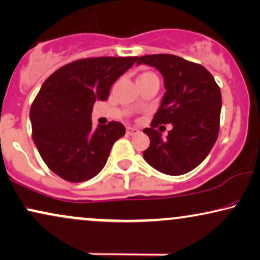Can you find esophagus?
I'll return each mask as SVG.
<instances>
[{"instance_id":"esophagus-1","label":"esophagus","mask_w":260,"mask_h":260,"mask_svg":"<svg viewBox=\"0 0 260 260\" xmlns=\"http://www.w3.org/2000/svg\"><path fill=\"white\" fill-rule=\"evenodd\" d=\"M139 132L140 131L136 127H127V134H129V136H134V134H138Z\"/></svg>"}]
</instances>
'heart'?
I'll return each instance as SVG.
<instances>
[{
	"instance_id": "b5f03b06",
	"label": "heart",
	"mask_w": 260,
	"mask_h": 260,
	"mask_svg": "<svg viewBox=\"0 0 260 260\" xmlns=\"http://www.w3.org/2000/svg\"><path fill=\"white\" fill-rule=\"evenodd\" d=\"M153 73H151V72H144V73H141L139 77H138V79L140 78H147V77H153Z\"/></svg>"
}]
</instances>
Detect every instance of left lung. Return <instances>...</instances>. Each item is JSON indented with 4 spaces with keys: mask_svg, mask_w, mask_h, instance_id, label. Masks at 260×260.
<instances>
[{
    "mask_svg": "<svg viewBox=\"0 0 260 260\" xmlns=\"http://www.w3.org/2000/svg\"><path fill=\"white\" fill-rule=\"evenodd\" d=\"M141 63L156 68L166 87L151 128L143 131L150 138L143 156L160 173L182 175L197 168L217 140L221 90L205 67L175 55H145L137 62ZM168 123L173 129L163 138L154 128Z\"/></svg>",
    "mask_w": 260,
    "mask_h": 260,
    "instance_id": "1",
    "label": "left lung"
}]
</instances>
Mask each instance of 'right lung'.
<instances>
[{
    "instance_id": "right-lung-1",
    "label": "right lung",
    "mask_w": 260,
    "mask_h": 260,
    "mask_svg": "<svg viewBox=\"0 0 260 260\" xmlns=\"http://www.w3.org/2000/svg\"><path fill=\"white\" fill-rule=\"evenodd\" d=\"M138 60L83 58L54 72L42 85L29 110L32 138L48 168L66 181L83 182L106 166L114 143L126 133L111 121L92 128L96 101H107L110 87Z\"/></svg>"
}]
</instances>
